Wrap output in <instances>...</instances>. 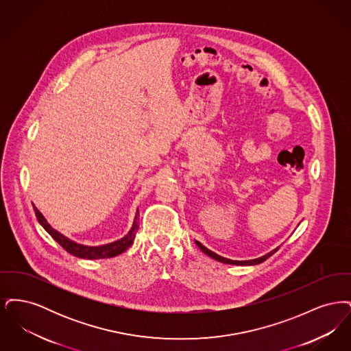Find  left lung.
Segmentation results:
<instances>
[{
	"instance_id": "left-lung-1",
	"label": "left lung",
	"mask_w": 351,
	"mask_h": 351,
	"mask_svg": "<svg viewBox=\"0 0 351 351\" xmlns=\"http://www.w3.org/2000/svg\"><path fill=\"white\" fill-rule=\"evenodd\" d=\"M196 242V245L200 247L201 251L202 252H205L208 256H210V258H213V259H216L218 262H222V263H226V265H239V266H251V265H259V263H262V262H265L266 259H268L274 252H276L278 249H275V250L271 251V252H268L266 255H263V256H261V258H256V259H251V261H232V259H228V258H223V256H219L217 255L216 252H213V251L209 250V249H206L205 246H202L199 241H195Z\"/></svg>"
}]
</instances>
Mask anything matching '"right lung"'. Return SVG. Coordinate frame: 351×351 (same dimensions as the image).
Returning a JSON list of instances; mask_svg holds the SVG:
<instances>
[{"label":"right lung","mask_w":351,"mask_h":351,"mask_svg":"<svg viewBox=\"0 0 351 351\" xmlns=\"http://www.w3.org/2000/svg\"><path fill=\"white\" fill-rule=\"evenodd\" d=\"M34 212L38 222L45 228V230L50 234L51 237L64 249V250L77 256V258H83V259H105V258H112L116 256L118 254H122L123 251L128 250L132 245H133L134 238L136 230L139 228L138 225V216H139V210L136 209V215L134 219L133 228L130 229V232L126 234L123 238L118 239L113 243H108L104 246H84L79 245L71 239H68L67 237H64L63 234L56 232L55 229H52L50 223L46 221V218L43 217V215L34 206Z\"/></svg>","instance_id":"1"}]
</instances>
